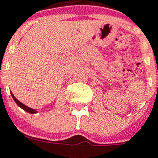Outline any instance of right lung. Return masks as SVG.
<instances>
[{"label": "right lung", "mask_w": 158, "mask_h": 158, "mask_svg": "<svg viewBox=\"0 0 158 158\" xmlns=\"http://www.w3.org/2000/svg\"><path fill=\"white\" fill-rule=\"evenodd\" d=\"M11 96H12V98H13V99L15 100V102L16 103H17V105L19 106V107H21L23 110H24L25 111H27V112L28 113H31V114H34V113H37V110H34V109H32V108L28 107V106H25L24 104H23L22 102H20L19 101V100H17V99L15 98V96H14V94L11 93Z\"/></svg>", "instance_id": "right-lung-1"}]
</instances>
